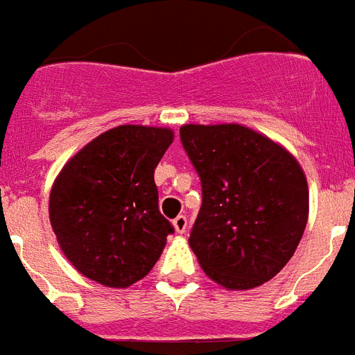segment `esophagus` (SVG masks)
<instances>
[{
  "mask_svg": "<svg viewBox=\"0 0 355 355\" xmlns=\"http://www.w3.org/2000/svg\"><path fill=\"white\" fill-rule=\"evenodd\" d=\"M173 226H175V230H177L178 234H184L186 226H188V218H186L184 215H178L177 218L173 220Z\"/></svg>",
  "mask_w": 355,
  "mask_h": 355,
  "instance_id": "obj_1",
  "label": "esophagus"
}]
</instances>
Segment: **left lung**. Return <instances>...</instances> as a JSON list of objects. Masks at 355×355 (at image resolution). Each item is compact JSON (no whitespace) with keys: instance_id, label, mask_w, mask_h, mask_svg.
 Listing matches in <instances>:
<instances>
[{"instance_id":"obj_1","label":"left lung","mask_w":355,"mask_h":355,"mask_svg":"<svg viewBox=\"0 0 355 355\" xmlns=\"http://www.w3.org/2000/svg\"><path fill=\"white\" fill-rule=\"evenodd\" d=\"M180 142L201 180L188 243L226 289L272 279L295 253L308 218L297 159L243 125H184Z\"/></svg>"}]
</instances>
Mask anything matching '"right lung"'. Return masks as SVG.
<instances>
[{"mask_svg": "<svg viewBox=\"0 0 355 355\" xmlns=\"http://www.w3.org/2000/svg\"><path fill=\"white\" fill-rule=\"evenodd\" d=\"M173 131L119 125L73 155L53 184L51 226L89 279L127 287L154 268L175 232L159 213L154 171Z\"/></svg>", "mask_w": 355, "mask_h": 355, "instance_id": "1", "label": "right lung"}]
</instances>
